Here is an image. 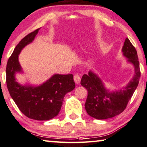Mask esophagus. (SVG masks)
<instances>
[{
  "label": "esophagus",
  "mask_w": 147,
  "mask_h": 147,
  "mask_svg": "<svg viewBox=\"0 0 147 147\" xmlns=\"http://www.w3.org/2000/svg\"><path fill=\"white\" fill-rule=\"evenodd\" d=\"M80 80H81V77H80V76L78 74H74V82H75V83L76 84H78L80 82Z\"/></svg>",
  "instance_id": "esophagus-1"
}]
</instances>
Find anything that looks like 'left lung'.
<instances>
[{"mask_svg": "<svg viewBox=\"0 0 147 147\" xmlns=\"http://www.w3.org/2000/svg\"><path fill=\"white\" fill-rule=\"evenodd\" d=\"M122 52L135 68L134 76L124 90L109 92L101 78L91 71L88 74H84L81 79V85L88 91L86 111L95 119H107L122 113L138 86L141 76L138 56L136 48L127 38H125Z\"/></svg>", "mask_w": 147, "mask_h": 147, "instance_id": "left-lung-1", "label": "left lung"}]
</instances>
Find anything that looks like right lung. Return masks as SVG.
Masks as SVG:
<instances>
[{
    "label": "right lung",
    "mask_w": 147,
    "mask_h": 147,
    "mask_svg": "<svg viewBox=\"0 0 147 147\" xmlns=\"http://www.w3.org/2000/svg\"><path fill=\"white\" fill-rule=\"evenodd\" d=\"M39 29L22 39L16 46L6 65V85L10 96L20 111L27 117L36 120H48L59 114L67 93L75 88L73 75L53 74L38 86H23L16 81V72H22L18 56L22 49L34 40Z\"/></svg>",
    "instance_id": "1"
}]
</instances>
